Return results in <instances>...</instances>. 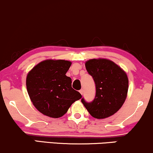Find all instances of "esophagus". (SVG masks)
Returning a JSON list of instances; mask_svg holds the SVG:
<instances>
[{
  "instance_id": "34e87169",
  "label": "esophagus",
  "mask_w": 153,
  "mask_h": 153,
  "mask_svg": "<svg viewBox=\"0 0 153 153\" xmlns=\"http://www.w3.org/2000/svg\"><path fill=\"white\" fill-rule=\"evenodd\" d=\"M79 92H80V94H83V93H84V91H83V89H81V90H79Z\"/></svg>"
}]
</instances>
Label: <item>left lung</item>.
<instances>
[{
	"label": "left lung",
	"mask_w": 153,
	"mask_h": 153,
	"mask_svg": "<svg viewBox=\"0 0 153 153\" xmlns=\"http://www.w3.org/2000/svg\"><path fill=\"white\" fill-rule=\"evenodd\" d=\"M88 73L94 79L96 95L90 103L82 102L93 117L105 119L113 115L127 98L129 81L126 72L112 61L92 59L85 63Z\"/></svg>",
	"instance_id": "1"
}]
</instances>
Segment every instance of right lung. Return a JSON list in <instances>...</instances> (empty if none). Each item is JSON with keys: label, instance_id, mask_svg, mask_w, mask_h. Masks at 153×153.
I'll return each instance as SVG.
<instances>
[{"label": "right lung", "instance_id": "1", "mask_svg": "<svg viewBox=\"0 0 153 153\" xmlns=\"http://www.w3.org/2000/svg\"><path fill=\"white\" fill-rule=\"evenodd\" d=\"M69 61L46 59L36 65L26 76V88L34 107L44 115L59 118L67 112L82 95L71 87L66 75Z\"/></svg>", "mask_w": 153, "mask_h": 153}]
</instances>
